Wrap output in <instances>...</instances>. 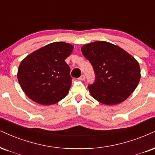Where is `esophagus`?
I'll list each match as a JSON object with an SVG mask.
<instances>
[{"label": "esophagus", "mask_w": 155, "mask_h": 155, "mask_svg": "<svg viewBox=\"0 0 155 155\" xmlns=\"http://www.w3.org/2000/svg\"><path fill=\"white\" fill-rule=\"evenodd\" d=\"M85 79V74H82L81 77L79 78V80H81V81H84V80Z\"/></svg>", "instance_id": "obj_1"}]
</instances>
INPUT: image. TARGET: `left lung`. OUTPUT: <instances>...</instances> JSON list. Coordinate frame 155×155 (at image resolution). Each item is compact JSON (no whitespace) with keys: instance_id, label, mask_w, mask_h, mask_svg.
<instances>
[{"instance_id":"8db88e82","label":"left lung","mask_w":155,"mask_h":155,"mask_svg":"<svg viewBox=\"0 0 155 155\" xmlns=\"http://www.w3.org/2000/svg\"><path fill=\"white\" fill-rule=\"evenodd\" d=\"M81 51L94 70L95 82L87 87L95 100L116 105L134 91L141 78L140 67L129 53L104 41L84 45Z\"/></svg>"}]
</instances>
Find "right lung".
<instances>
[{"mask_svg": "<svg viewBox=\"0 0 155 155\" xmlns=\"http://www.w3.org/2000/svg\"><path fill=\"white\" fill-rule=\"evenodd\" d=\"M72 49L73 46L70 44L57 41L34 51L21 61L17 77L28 98L48 106L68 95L72 78L64 60Z\"/></svg>", "mask_w": 155, "mask_h": 155, "instance_id": "right-lung-1", "label": "right lung"}]
</instances>
